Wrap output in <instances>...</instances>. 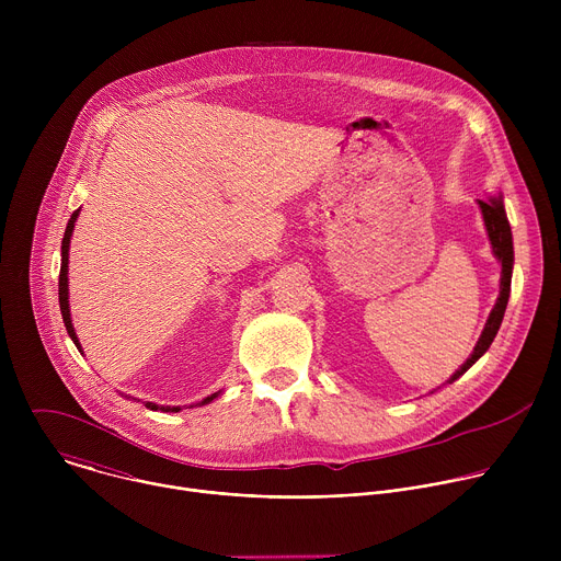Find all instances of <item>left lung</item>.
<instances>
[{
    "label": "left lung",
    "mask_w": 561,
    "mask_h": 561,
    "mask_svg": "<svg viewBox=\"0 0 561 561\" xmlns=\"http://www.w3.org/2000/svg\"><path fill=\"white\" fill-rule=\"evenodd\" d=\"M479 208H482V215H484V224H486V230H489V239H491V247H493V253L495 257L500 260L502 264V279H500V297L486 319V327L482 331V337L477 340L470 357L455 370V375L448 379L450 383L455 379H459L479 357H482L500 327H502V319H504V312H506V304H508V297H511V277H513V262H515V253H513V232H511V224H508V217H506V210H504V202H502V195L500 197H491V199H477Z\"/></svg>",
    "instance_id": "left-lung-1"
}]
</instances>
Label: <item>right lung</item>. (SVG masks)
Here are the masks:
<instances>
[{
    "instance_id": "obj_1",
    "label": "right lung",
    "mask_w": 561,
    "mask_h": 561,
    "mask_svg": "<svg viewBox=\"0 0 561 561\" xmlns=\"http://www.w3.org/2000/svg\"><path fill=\"white\" fill-rule=\"evenodd\" d=\"M77 215H79V208L70 215L68 219V226L64 230V239H61V268H59V310H61V317H64V327L72 340V344L79 348V353H82V344H79L77 335H75V329H72V319H70V306H68V251H70V237H72V230H75V221H77ZM219 392H213L208 394L206 399H202L199 407L213 402V399L217 397ZM146 409L150 411H162V413H180L182 409L180 407H159V404H152V402H146Z\"/></svg>"
}]
</instances>
